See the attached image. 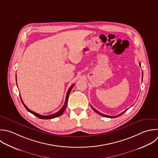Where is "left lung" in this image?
<instances>
[{"label":"left lung","mask_w":158,"mask_h":158,"mask_svg":"<svg viewBox=\"0 0 158 158\" xmlns=\"http://www.w3.org/2000/svg\"><path fill=\"white\" fill-rule=\"evenodd\" d=\"M139 65H140V63H139ZM140 67H141V65H140ZM142 80H143V72H142ZM91 107H92V109L96 112V113H98V114H99V115H102V116H104V117H109V118H115V117H119V116H120L121 115H122L125 112H126L127 110H127H125V111H123V112H122L121 114H118V115H115V116H110V115H105V114H102V113H101V112H99V111H98L97 110H96L94 108H93L92 106H91Z\"/></svg>","instance_id":"obj_1"}]
</instances>
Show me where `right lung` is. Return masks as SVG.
Returning <instances> with one entry per match:
<instances>
[{
	"instance_id": "obj_1",
	"label": "right lung",
	"mask_w": 158,
	"mask_h": 158,
	"mask_svg": "<svg viewBox=\"0 0 158 158\" xmlns=\"http://www.w3.org/2000/svg\"><path fill=\"white\" fill-rule=\"evenodd\" d=\"M16 81H17V75H16ZM73 86H74V84L72 85L69 88V90H68V91H67V93L66 99H65V101L64 105L63 107L60 109V110H59L57 112H56V113H55V114H51V115H40V114H37V113H36V112H35L29 109L27 107V106L23 103V101H22V98H21V96H20V99H21V101H22V102L23 106H25V107L26 108V109H27L28 112H31V114H34L35 116L38 117L40 118H42V119H51V118H53L59 117V116L61 115L64 113V112L65 111V109H66V107H67V102H68V98H69V94H70V91L72 90V88L73 87Z\"/></svg>"
}]
</instances>
